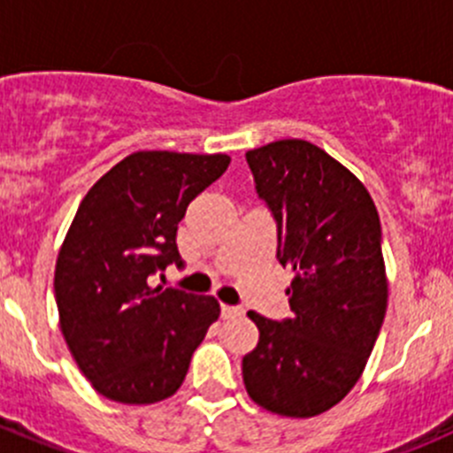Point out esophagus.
Instances as JSON below:
<instances>
[{"instance_id": "obj_1", "label": "esophagus", "mask_w": 453, "mask_h": 453, "mask_svg": "<svg viewBox=\"0 0 453 453\" xmlns=\"http://www.w3.org/2000/svg\"><path fill=\"white\" fill-rule=\"evenodd\" d=\"M241 315H243V308L226 306V303H223V306H221V317H223V319H232V317H241Z\"/></svg>"}]
</instances>
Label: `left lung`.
Returning a JSON list of instances; mask_svg holds the SVG:
<instances>
[{
  "label": "left lung",
  "instance_id": "1",
  "mask_svg": "<svg viewBox=\"0 0 453 453\" xmlns=\"http://www.w3.org/2000/svg\"><path fill=\"white\" fill-rule=\"evenodd\" d=\"M246 160L277 221L279 264L293 270V315L248 312L259 342L243 357V384L265 411L319 416L360 380L384 322L378 210L357 176L308 141L268 142Z\"/></svg>",
  "mask_w": 453,
  "mask_h": 453
}]
</instances>
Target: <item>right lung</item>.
<instances>
[{
	"label": "right lung",
	"mask_w": 453,
	"mask_h": 453,
	"mask_svg": "<svg viewBox=\"0 0 453 453\" xmlns=\"http://www.w3.org/2000/svg\"><path fill=\"white\" fill-rule=\"evenodd\" d=\"M227 165L226 154L134 151L80 203L55 264V302L75 365L104 398L174 395L221 315L210 295L154 288L151 274L183 264L180 219Z\"/></svg>",
	"instance_id": "right-lung-1"
}]
</instances>
